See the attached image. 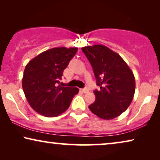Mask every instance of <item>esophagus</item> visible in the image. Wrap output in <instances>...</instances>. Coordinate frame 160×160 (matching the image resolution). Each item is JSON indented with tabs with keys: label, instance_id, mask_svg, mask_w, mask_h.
I'll return each mask as SVG.
<instances>
[{
	"label": "esophagus",
	"instance_id": "34e87169",
	"mask_svg": "<svg viewBox=\"0 0 160 160\" xmlns=\"http://www.w3.org/2000/svg\"><path fill=\"white\" fill-rule=\"evenodd\" d=\"M82 91L84 93H87V92H89V89H88V88H87V87H85V88L82 89Z\"/></svg>",
	"mask_w": 160,
	"mask_h": 160
}]
</instances>
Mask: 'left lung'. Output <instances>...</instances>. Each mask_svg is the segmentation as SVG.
<instances>
[{
  "label": "left lung",
  "instance_id": "1",
  "mask_svg": "<svg viewBox=\"0 0 160 160\" xmlns=\"http://www.w3.org/2000/svg\"><path fill=\"white\" fill-rule=\"evenodd\" d=\"M92 67L100 90L89 108L100 119H112L125 111L132 102L135 89L132 71L119 54L103 45L82 48Z\"/></svg>",
  "mask_w": 160,
  "mask_h": 160
}]
</instances>
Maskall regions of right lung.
Listing matches in <instances>:
<instances>
[{"label":"right lung","instance_id":"1","mask_svg":"<svg viewBox=\"0 0 160 160\" xmlns=\"http://www.w3.org/2000/svg\"><path fill=\"white\" fill-rule=\"evenodd\" d=\"M78 48L57 47L42 52L26 65L22 89L30 106L39 114L58 117L65 112L78 92L76 87H61L64 69Z\"/></svg>","mask_w":160,"mask_h":160}]
</instances>
